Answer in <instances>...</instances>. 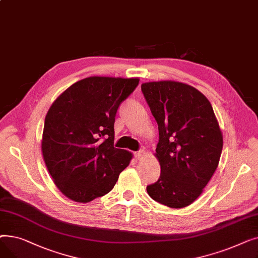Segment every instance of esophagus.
Instances as JSON below:
<instances>
[{
	"label": "esophagus",
	"instance_id": "obj_1",
	"mask_svg": "<svg viewBox=\"0 0 258 258\" xmlns=\"http://www.w3.org/2000/svg\"><path fill=\"white\" fill-rule=\"evenodd\" d=\"M144 155H145V151L144 150H140V151L135 153V158L140 160V159H142L144 157Z\"/></svg>",
	"mask_w": 258,
	"mask_h": 258
}]
</instances>
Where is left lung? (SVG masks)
<instances>
[{
    "instance_id": "obj_1",
    "label": "left lung",
    "mask_w": 258,
    "mask_h": 258,
    "mask_svg": "<svg viewBox=\"0 0 258 258\" xmlns=\"http://www.w3.org/2000/svg\"><path fill=\"white\" fill-rule=\"evenodd\" d=\"M159 130L156 156L161 173L147 185L150 197L170 208L190 205L210 181L223 150V136L209 100L178 81L141 85Z\"/></svg>"
}]
</instances>
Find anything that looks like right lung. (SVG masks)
I'll return each instance as SVG.
<instances>
[{
  "label": "right lung",
  "instance_id": "right-lung-1",
  "mask_svg": "<svg viewBox=\"0 0 258 258\" xmlns=\"http://www.w3.org/2000/svg\"><path fill=\"white\" fill-rule=\"evenodd\" d=\"M138 78L93 76L68 88L46 115L42 152L59 190L88 203L110 192L132 154L114 147L118 107Z\"/></svg>",
  "mask_w": 258,
  "mask_h": 258
}]
</instances>
